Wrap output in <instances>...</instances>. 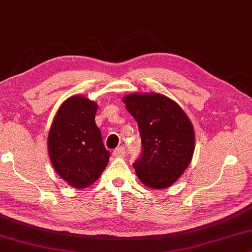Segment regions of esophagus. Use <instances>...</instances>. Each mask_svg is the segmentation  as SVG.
Returning a JSON list of instances; mask_svg holds the SVG:
<instances>
[{"instance_id": "obj_1", "label": "esophagus", "mask_w": 252, "mask_h": 252, "mask_svg": "<svg viewBox=\"0 0 252 252\" xmlns=\"http://www.w3.org/2000/svg\"><path fill=\"white\" fill-rule=\"evenodd\" d=\"M113 155L116 158H123L126 155V148L123 146H120L118 148H115L114 151H113Z\"/></svg>"}]
</instances>
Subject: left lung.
Returning a JSON list of instances; mask_svg holds the SVG:
<instances>
[{
  "label": "left lung",
  "mask_w": 252,
  "mask_h": 252,
  "mask_svg": "<svg viewBox=\"0 0 252 252\" xmlns=\"http://www.w3.org/2000/svg\"><path fill=\"white\" fill-rule=\"evenodd\" d=\"M123 101L141 138L140 157L132 164L138 178L152 189L171 186L192 160V123L175 101L160 94H129Z\"/></svg>",
  "instance_id": "8db88e82"
}]
</instances>
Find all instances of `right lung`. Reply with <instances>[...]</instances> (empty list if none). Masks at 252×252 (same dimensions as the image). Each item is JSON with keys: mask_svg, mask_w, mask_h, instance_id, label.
Wrapping results in <instances>:
<instances>
[{"mask_svg": "<svg viewBox=\"0 0 252 252\" xmlns=\"http://www.w3.org/2000/svg\"><path fill=\"white\" fill-rule=\"evenodd\" d=\"M95 112V102L81 95L70 97L60 106L49 132L48 150L52 165L75 189L94 184L111 155L94 122Z\"/></svg>", "mask_w": 252, "mask_h": 252, "instance_id": "1", "label": "right lung"}]
</instances>
